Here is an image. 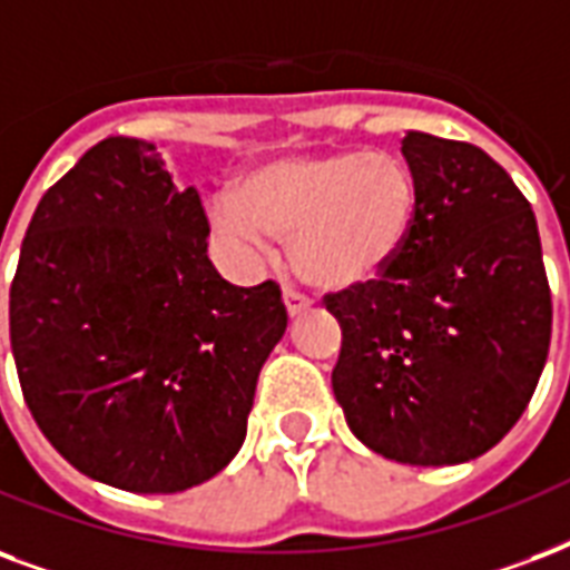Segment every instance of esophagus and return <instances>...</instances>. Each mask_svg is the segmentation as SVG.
<instances>
[{
  "instance_id": "obj_1",
  "label": "esophagus",
  "mask_w": 570,
  "mask_h": 570,
  "mask_svg": "<svg viewBox=\"0 0 570 570\" xmlns=\"http://www.w3.org/2000/svg\"><path fill=\"white\" fill-rule=\"evenodd\" d=\"M284 304L286 311H289V316H298L311 307V298L304 293H298V289H293V286H284Z\"/></svg>"
}]
</instances>
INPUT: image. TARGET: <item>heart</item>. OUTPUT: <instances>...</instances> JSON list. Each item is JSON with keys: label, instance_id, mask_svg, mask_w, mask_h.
<instances>
[{"label": "heart", "instance_id": "obj_1", "mask_svg": "<svg viewBox=\"0 0 570 570\" xmlns=\"http://www.w3.org/2000/svg\"><path fill=\"white\" fill-rule=\"evenodd\" d=\"M419 215V179L391 151L289 155L247 169L212 203V224L242 254L272 256L293 238L295 268L323 289H350L397 259Z\"/></svg>", "mask_w": 570, "mask_h": 570}]
</instances>
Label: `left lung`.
<instances>
[{
    "mask_svg": "<svg viewBox=\"0 0 570 570\" xmlns=\"http://www.w3.org/2000/svg\"><path fill=\"white\" fill-rule=\"evenodd\" d=\"M419 215L380 277L323 298L332 389L376 454L451 466L497 445L535 394L553 328L535 212L472 142L410 130Z\"/></svg>",
    "mask_w": 570,
    "mask_h": 570,
    "instance_id": "obj_1",
    "label": "left lung"
}]
</instances>
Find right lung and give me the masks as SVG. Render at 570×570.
<instances>
[{
    "label": "right lung",
    "mask_w": 570,
    "mask_h": 570,
    "mask_svg": "<svg viewBox=\"0 0 570 570\" xmlns=\"http://www.w3.org/2000/svg\"><path fill=\"white\" fill-rule=\"evenodd\" d=\"M208 217L151 142H95L35 208L11 281L26 406L73 469L130 493L197 488L236 458L281 286H233Z\"/></svg>",
    "instance_id": "right-lung-1"
}]
</instances>
